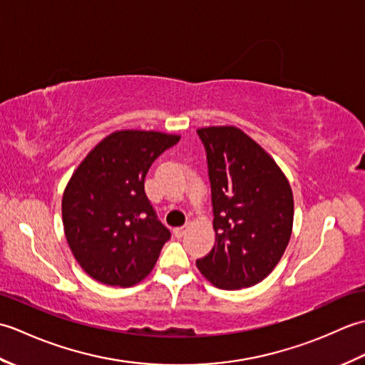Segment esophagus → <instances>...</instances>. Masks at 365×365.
Segmentation results:
<instances>
[{
  "mask_svg": "<svg viewBox=\"0 0 365 365\" xmlns=\"http://www.w3.org/2000/svg\"><path fill=\"white\" fill-rule=\"evenodd\" d=\"M187 230H188V227H187V226L175 227V229H174V235H175L177 238H182L185 234H187Z\"/></svg>",
  "mask_w": 365,
  "mask_h": 365,
  "instance_id": "1",
  "label": "esophagus"
}]
</instances>
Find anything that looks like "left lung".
<instances>
[{"label":"left lung","instance_id":"left-lung-1","mask_svg":"<svg viewBox=\"0 0 365 365\" xmlns=\"http://www.w3.org/2000/svg\"><path fill=\"white\" fill-rule=\"evenodd\" d=\"M212 183L215 246L200 273L222 290L263 281L282 259L293 229V192L282 169L234 125L197 128Z\"/></svg>","mask_w":365,"mask_h":365}]
</instances>
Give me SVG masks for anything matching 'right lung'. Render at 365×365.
<instances>
[{
    "label": "right lung",
    "mask_w": 365,
    "mask_h": 365,
    "mask_svg": "<svg viewBox=\"0 0 365 365\" xmlns=\"http://www.w3.org/2000/svg\"><path fill=\"white\" fill-rule=\"evenodd\" d=\"M180 135L118 130L83 158L63 195V224L80 267L105 285L131 287L153 269L169 230L155 216L144 180Z\"/></svg>",
    "instance_id": "1"
}]
</instances>
